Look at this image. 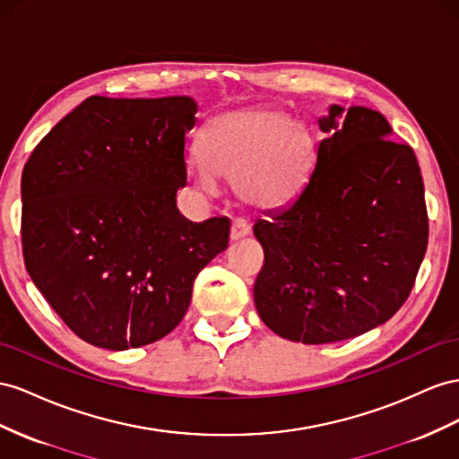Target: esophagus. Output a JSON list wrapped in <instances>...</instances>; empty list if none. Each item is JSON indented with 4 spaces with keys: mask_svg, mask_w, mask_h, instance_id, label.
<instances>
[{
    "mask_svg": "<svg viewBox=\"0 0 459 459\" xmlns=\"http://www.w3.org/2000/svg\"><path fill=\"white\" fill-rule=\"evenodd\" d=\"M249 231H251V226L247 224L245 220L238 218V220H233V221H231L230 238H231V241H238V239H243L245 235H249Z\"/></svg>",
    "mask_w": 459,
    "mask_h": 459,
    "instance_id": "1",
    "label": "esophagus"
}]
</instances>
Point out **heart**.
I'll use <instances>...</instances> for the list:
<instances>
[{
    "instance_id": "1",
    "label": "heart",
    "mask_w": 459,
    "mask_h": 459,
    "mask_svg": "<svg viewBox=\"0 0 459 459\" xmlns=\"http://www.w3.org/2000/svg\"><path fill=\"white\" fill-rule=\"evenodd\" d=\"M316 158L311 129L281 109H235L203 129L201 156L189 160V179L212 195L220 178L233 181L253 208L286 206L305 189Z\"/></svg>"
}]
</instances>
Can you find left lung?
Segmentation results:
<instances>
[{
  "instance_id": "obj_1",
  "label": "left lung",
  "mask_w": 459,
  "mask_h": 459,
  "mask_svg": "<svg viewBox=\"0 0 459 459\" xmlns=\"http://www.w3.org/2000/svg\"><path fill=\"white\" fill-rule=\"evenodd\" d=\"M299 196L253 226L264 249L258 316L301 343L350 340L390 320L427 251L425 187L415 152L378 111L338 104Z\"/></svg>"
}]
</instances>
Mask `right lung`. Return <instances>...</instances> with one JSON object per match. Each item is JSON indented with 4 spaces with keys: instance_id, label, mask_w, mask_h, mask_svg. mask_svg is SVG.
Here are the masks:
<instances>
[{
    "instance_id": "1",
    "label": "right lung",
    "mask_w": 459,
    "mask_h": 459,
    "mask_svg": "<svg viewBox=\"0 0 459 459\" xmlns=\"http://www.w3.org/2000/svg\"><path fill=\"white\" fill-rule=\"evenodd\" d=\"M196 111L191 96H91L24 164V266L96 348L164 338L187 313L196 274L228 249V218L191 221L176 201Z\"/></svg>"
}]
</instances>
